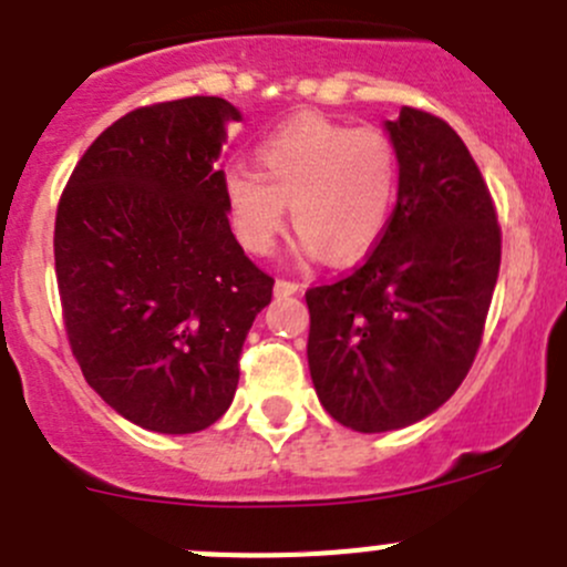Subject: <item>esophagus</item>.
<instances>
[{
    "instance_id": "obj_1",
    "label": "esophagus",
    "mask_w": 567,
    "mask_h": 567,
    "mask_svg": "<svg viewBox=\"0 0 567 567\" xmlns=\"http://www.w3.org/2000/svg\"><path fill=\"white\" fill-rule=\"evenodd\" d=\"M274 293H277V296L301 293V285L299 282H290V279H277V282H274Z\"/></svg>"
}]
</instances>
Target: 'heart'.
Here are the masks:
<instances>
[{
  "instance_id": "obj_1",
  "label": "heart",
  "mask_w": 567,
  "mask_h": 567,
  "mask_svg": "<svg viewBox=\"0 0 567 567\" xmlns=\"http://www.w3.org/2000/svg\"><path fill=\"white\" fill-rule=\"evenodd\" d=\"M396 198V151L378 128H349L319 114L293 116L257 147V171L224 176L237 243L271 251L285 229V204L299 229V259L352 266L383 237Z\"/></svg>"
}]
</instances>
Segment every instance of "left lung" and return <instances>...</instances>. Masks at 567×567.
<instances>
[{"mask_svg": "<svg viewBox=\"0 0 567 567\" xmlns=\"http://www.w3.org/2000/svg\"><path fill=\"white\" fill-rule=\"evenodd\" d=\"M396 206L355 274L305 293L308 367L327 414L361 433L431 416L467 378L501 268V229L467 145L405 105L385 120Z\"/></svg>", "mask_w": 567, "mask_h": 567, "instance_id": "left-lung-1", "label": "left lung"}]
</instances>
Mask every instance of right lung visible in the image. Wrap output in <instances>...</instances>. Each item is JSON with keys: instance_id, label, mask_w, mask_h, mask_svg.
I'll list each match as a JSON object with an SVG mask.
<instances>
[{"instance_id": "right-lung-1", "label": "right lung", "mask_w": 567, "mask_h": 567, "mask_svg": "<svg viewBox=\"0 0 567 567\" xmlns=\"http://www.w3.org/2000/svg\"><path fill=\"white\" fill-rule=\"evenodd\" d=\"M224 97L120 116L92 142L58 204L55 277L86 383L134 425L198 433L235 400L240 352L274 279L229 226Z\"/></svg>"}]
</instances>
